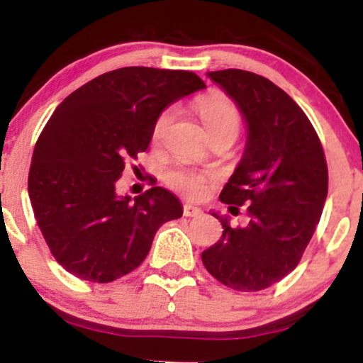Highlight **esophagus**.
Returning <instances> with one entry per match:
<instances>
[{
    "label": "esophagus",
    "instance_id": "obj_1",
    "mask_svg": "<svg viewBox=\"0 0 363 363\" xmlns=\"http://www.w3.org/2000/svg\"><path fill=\"white\" fill-rule=\"evenodd\" d=\"M203 213L201 208L191 205V203H186L184 205V216H199Z\"/></svg>",
    "mask_w": 363,
    "mask_h": 363
}]
</instances>
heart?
Returning a JSON list of instances; mask_svg holds the SVG:
<instances>
[{"label": "heart", "instance_id": "b5f03b06", "mask_svg": "<svg viewBox=\"0 0 363 363\" xmlns=\"http://www.w3.org/2000/svg\"><path fill=\"white\" fill-rule=\"evenodd\" d=\"M196 111H198L208 135L222 131H230L234 133V135L239 133V109H237L235 104L232 102L230 99H227L223 94H220V91H211V94L199 99V101L196 102ZM174 116H176V109H174V107H170V109L164 111L158 116V119L155 121V126H153V138H162L165 129H167L170 123H172ZM164 181L167 182L172 189L181 191V193H184L187 196H199L203 193L206 184V177L203 176L201 172H198V170L182 164H176L165 170Z\"/></svg>", "mask_w": 363, "mask_h": 363}]
</instances>
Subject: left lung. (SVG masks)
I'll use <instances>...</instances> for the list:
<instances>
[{"label": "left lung", "mask_w": 363, "mask_h": 363, "mask_svg": "<svg viewBox=\"0 0 363 363\" xmlns=\"http://www.w3.org/2000/svg\"><path fill=\"white\" fill-rule=\"evenodd\" d=\"M206 77L234 101L247 129L220 201L249 205V222L234 227L230 216L211 213L223 234L201 259L223 285L257 291L295 269L312 239L328 196L326 158L303 111L268 78L244 69Z\"/></svg>", "instance_id": "8db88e82"}]
</instances>
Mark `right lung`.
I'll return each mask as SVG.
<instances>
[{"instance_id":"right-lung-1","label":"right lung","mask_w":363,"mask_h":363,"mask_svg":"<svg viewBox=\"0 0 363 363\" xmlns=\"http://www.w3.org/2000/svg\"><path fill=\"white\" fill-rule=\"evenodd\" d=\"M203 89L191 72L129 66L94 78L56 107L35 143L28 198L66 272L118 280L143 262L162 225L181 218V201L164 187L133 199L116 193V182L148 148L158 116Z\"/></svg>"}]
</instances>
